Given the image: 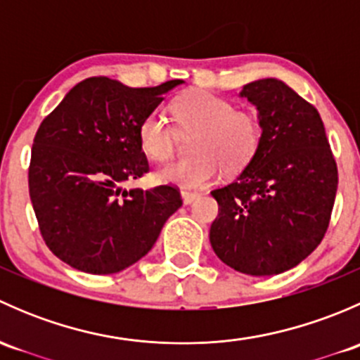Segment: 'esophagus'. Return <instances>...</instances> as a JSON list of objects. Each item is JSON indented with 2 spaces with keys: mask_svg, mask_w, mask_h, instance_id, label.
<instances>
[{
  "mask_svg": "<svg viewBox=\"0 0 360 360\" xmlns=\"http://www.w3.org/2000/svg\"><path fill=\"white\" fill-rule=\"evenodd\" d=\"M198 197H200V193H197V191H186V190L181 191V198H183V202L186 203V205L197 200Z\"/></svg>",
  "mask_w": 360,
  "mask_h": 360,
  "instance_id": "obj_1",
  "label": "esophagus"
}]
</instances>
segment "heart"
<instances>
[{"instance_id": "b5f03b06", "label": "heart", "mask_w": 360, "mask_h": 360, "mask_svg": "<svg viewBox=\"0 0 360 360\" xmlns=\"http://www.w3.org/2000/svg\"><path fill=\"white\" fill-rule=\"evenodd\" d=\"M181 132H195L191 153L162 167L157 177L179 188H203L219 177L221 169L235 174L254 158L261 144L263 129L254 112L235 110L233 103L207 90H190L170 104ZM139 144L155 162L176 153L177 132L160 112H151L141 122Z\"/></svg>"}]
</instances>
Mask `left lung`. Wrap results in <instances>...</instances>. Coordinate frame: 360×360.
<instances>
[{"mask_svg":"<svg viewBox=\"0 0 360 360\" xmlns=\"http://www.w3.org/2000/svg\"><path fill=\"white\" fill-rule=\"evenodd\" d=\"M263 137L237 179L214 190L219 214L210 245L254 277L288 271L310 256L331 219L338 169L319 111L277 78L244 85Z\"/></svg>","mask_w":360,"mask_h":360,"instance_id":"obj_1","label":"left lung"}]
</instances>
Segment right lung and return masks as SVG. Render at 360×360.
I'll list each match as a JSON object with an SVG mask.
<instances>
[{
	"label": "right lung",
	"mask_w": 360,
	"mask_h": 360,
	"mask_svg": "<svg viewBox=\"0 0 360 360\" xmlns=\"http://www.w3.org/2000/svg\"><path fill=\"white\" fill-rule=\"evenodd\" d=\"M184 83L132 89L106 76L79 82L39 125L31 150L29 197L39 231L59 259L110 275L150 252L165 221L183 205L177 188L125 190L150 170L141 122Z\"/></svg>",
	"instance_id": "obj_1"
}]
</instances>
